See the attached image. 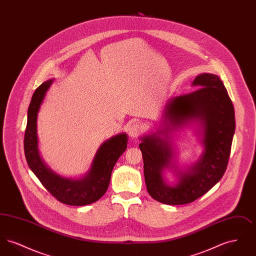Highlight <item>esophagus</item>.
Masks as SVG:
<instances>
[{"label": "esophagus", "mask_w": 256, "mask_h": 256, "mask_svg": "<svg viewBox=\"0 0 256 256\" xmlns=\"http://www.w3.org/2000/svg\"><path fill=\"white\" fill-rule=\"evenodd\" d=\"M130 134L132 137H138L143 132V126L140 122H134L130 126Z\"/></svg>", "instance_id": "obj_1"}]
</instances>
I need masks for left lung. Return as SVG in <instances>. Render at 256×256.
<instances>
[{
	"mask_svg": "<svg viewBox=\"0 0 256 256\" xmlns=\"http://www.w3.org/2000/svg\"><path fill=\"white\" fill-rule=\"evenodd\" d=\"M195 91L172 98L165 110V120L176 128L196 118L204 126V152L190 174L174 186L163 180L162 172L172 158L170 145L158 134L143 138L139 148L144 161V176L150 196L159 202L180 206L190 204L207 193L226 170L235 132L234 108L219 76L202 74L193 82ZM168 126L159 134L172 130Z\"/></svg>",
	"mask_w": 256,
	"mask_h": 256,
	"instance_id": "8db88e82",
	"label": "left lung"
}]
</instances>
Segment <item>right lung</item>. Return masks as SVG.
<instances>
[{
    "instance_id": "add662e5",
    "label": "right lung",
    "mask_w": 256,
    "mask_h": 256,
    "mask_svg": "<svg viewBox=\"0 0 256 256\" xmlns=\"http://www.w3.org/2000/svg\"><path fill=\"white\" fill-rule=\"evenodd\" d=\"M52 80L43 82L34 91L28 110L24 132V150L26 162L42 185L58 202L82 206L97 202L106 192L111 172L117 160L126 150V134L116 135L98 150L91 170L80 180L64 178L50 170L40 158L37 148V113Z\"/></svg>"
}]
</instances>
